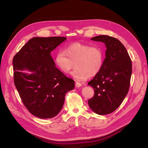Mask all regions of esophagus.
<instances>
[{"instance_id":"1","label":"esophagus","mask_w":148,"mask_h":148,"mask_svg":"<svg viewBox=\"0 0 148 148\" xmlns=\"http://www.w3.org/2000/svg\"><path fill=\"white\" fill-rule=\"evenodd\" d=\"M75 86L77 87V88H79V87L82 86V84L80 83H79V82H75Z\"/></svg>"}]
</instances>
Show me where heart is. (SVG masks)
<instances>
[{
  "label": "heart",
  "instance_id": "b5f03b06",
  "mask_svg": "<svg viewBox=\"0 0 148 148\" xmlns=\"http://www.w3.org/2000/svg\"><path fill=\"white\" fill-rule=\"evenodd\" d=\"M104 60V53L99 47L80 42L70 44L64 51H58L54 56L56 66L64 74L69 73L75 64L76 68L73 75L79 81L97 75Z\"/></svg>",
  "mask_w": 148,
  "mask_h": 148
}]
</instances>
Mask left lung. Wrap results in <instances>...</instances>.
I'll return each mask as SVG.
<instances>
[{
  "label": "left lung",
  "instance_id": "obj_1",
  "mask_svg": "<svg viewBox=\"0 0 148 148\" xmlns=\"http://www.w3.org/2000/svg\"><path fill=\"white\" fill-rule=\"evenodd\" d=\"M91 40L104 42L107 50L101 70L88 83L94 89V95L88 104L95 113L108 114L117 109L128 94L132 62L127 49L118 39L103 35Z\"/></svg>",
  "mask_w": 148,
  "mask_h": 148
}]
</instances>
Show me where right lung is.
I'll return each mask as SVG.
<instances>
[{"instance_id": "1", "label": "right lung", "mask_w": 148, "mask_h": 148, "mask_svg": "<svg viewBox=\"0 0 148 148\" xmlns=\"http://www.w3.org/2000/svg\"><path fill=\"white\" fill-rule=\"evenodd\" d=\"M66 37H34L15 54L12 60L14 82L23 104L38 118L56 116L64 106L66 93L74 81L55 66L50 53ZM27 70L30 74L23 73Z\"/></svg>"}]
</instances>
